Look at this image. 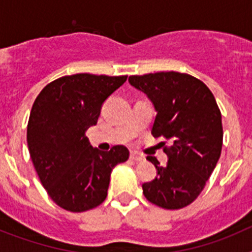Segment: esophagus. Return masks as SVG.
<instances>
[{"instance_id": "1", "label": "esophagus", "mask_w": 252, "mask_h": 252, "mask_svg": "<svg viewBox=\"0 0 252 252\" xmlns=\"http://www.w3.org/2000/svg\"><path fill=\"white\" fill-rule=\"evenodd\" d=\"M130 158L132 160H135V161H142V160H145L144 155H141V154L136 153V151H132V153L130 154Z\"/></svg>"}]
</instances>
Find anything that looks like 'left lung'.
<instances>
[{
	"label": "left lung",
	"instance_id": "obj_1",
	"mask_svg": "<svg viewBox=\"0 0 252 252\" xmlns=\"http://www.w3.org/2000/svg\"><path fill=\"white\" fill-rule=\"evenodd\" d=\"M128 82L148 95L157 111L153 136L171 142L164 149L165 166L148 157L158 175L142 184V193L161 208H183L201 194L221 157L223 130L215 95L203 82L186 73L131 75Z\"/></svg>",
	"mask_w": 252,
	"mask_h": 252
}]
</instances>
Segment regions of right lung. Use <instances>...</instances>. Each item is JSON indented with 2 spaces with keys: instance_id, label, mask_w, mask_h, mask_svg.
Here are the masks:
<instances>
[{
  "instance_id": "obj_1",
  "label": "right lung",
  "mask_w": 252,
  "mask_h": 252,
  "mask_svg": "<svg viewBox=\"0 0 252 252\" xmlns=\"http://www.w3.org/2000/svg\"><path fill=\"white\" fill-rule=\"evenodd\" d=\"M127 75H65L44 87L31 108L28 146L49 197L70 212L95 208L107 197L111 171L128 150L92 148L86 131L97 124L103 102Z\"/></svg>"
}]
</instances>
